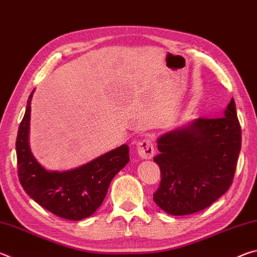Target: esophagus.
Returning <instances> with one entry per match:
<instances>
[{
    "label": "esophagus",
    "instance_id": "esophagus-1",
    "mask_svg": "<svg viewBox=\"0 0 257 257\" xmlns=\"http://www.w3.org/2000/svg\"><path fill=\"white\" fill-rule=\"evenodd\" d=\"M137 153L141 159H152L154 155V145L150 137L142 139L137 143Z\"/></svg>",
    "mask_w": 257,
    "mask_h": 257
}]
</instances>
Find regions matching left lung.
<instances>
[{
	"mask_svg": "<svg viewBox=\"0 0 257 257\" xmlns=\"http://www.w3.org/2000/svg\"><path fill=\"white\" fill-rule=\"evenodd\" d=\"M161 170L153 199L171 215L193 214L214 203L231 186L241 149L233 98L222 118H198L158 138Z\"/></svg>",
	"mask_w": 257,
	"mask_h": 257,
	"instance_id": "obj_1",
	"label": "left lung"
}]
</instances>
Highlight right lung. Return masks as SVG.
I'll return each mask as SVG.
<instances>
[{"instance_id":"right-lung-1","label":"right lung","mask_w":257,"mask_h":257,"mask_svg":"<svg viewBox=\"0 0 257 257\" xmlns=\"http://www.w3.org/2000/svg\"><path fill=\"white\" fill-rule=\"evenodd\" d=\"M33 94L34 90L28 97L16 142L20 184L35 202L55 215L72 221L88 217L102 205L110 182L129 162V147L121 145L72 170H46L29 146Z\"/></svg>"}]
</instances>
